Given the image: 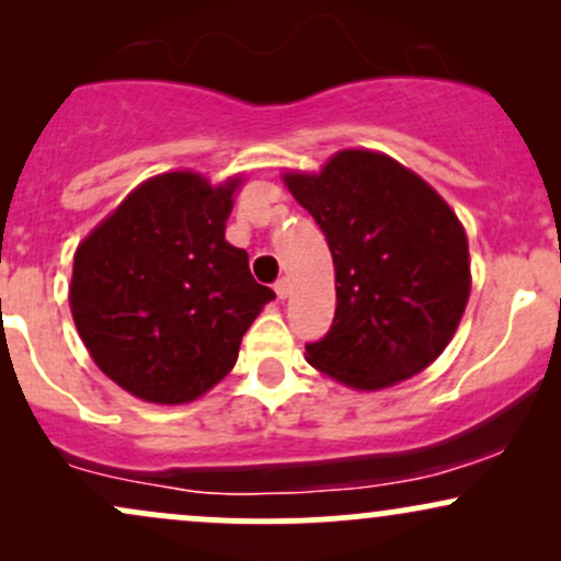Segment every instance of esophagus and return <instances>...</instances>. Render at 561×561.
I'll return each mask as SVG.
<instances>
[{"instance_id":"obj_1","label":"esophagus","mask_w":561,"mask_h":561,"mask_svg":"<svg viewBox=\"0 0 561 561\" xmlns=\"http://www.w3.org/2000/svg\"><path fill=\"white\" fill-rule=\"evenodd\" d=\"M274 293H276V298L285 300L287 295H289V282H287V279H279V282H276V285H274Z\"/></svg>"}]
</instances>
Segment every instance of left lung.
<instances>
[{
	"instance_id": "1",
	"label": "left lung",
	"mask_w": 561,
	"mask_h": 561,
	"mask_svg": "<svg viewBox=\"0 0 561 561\" xmlns=\"http://www.w3.org/2000/svg\"><path fill=\"white\" fill-rule=\"evenodd\" d=\"M285 184L324 231L337 285L308 364L356 390L420 375L454 337L472 285L465 227L446 199L371 150H343Z\"/></svg>"
}]
</instances>
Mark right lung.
<instances>
[{
  "label": "right lung",
  "instance_id": "obj_1",
  "mask_svg": "<svg viewBox=\"0 0 561 561\" xmlns=\"http://www.w3.org/2000/svg\"><path fill=\"white\" fill-rule=\"evenodd\" d=\"M240 179L173 171L139 184L76 250L70 311L94 364L150 403H190L229 375L274 289L224 240Z\"/></svg>",
  "mask_w": 561,
  "mask_h": 561
}]
</instances>
